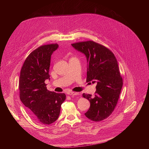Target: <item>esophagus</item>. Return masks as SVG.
<instances>
[{
    "label": "esophagus",
    "instance_id": "34e87169",
    "mask_svg": "<svg viewBox=\"0 0 149 149\" xmlns=\"http://www.w3.org/2000/svg\"><path fill=\"white\" fill-rule=\"evenodd\" d=\"M67 94L70 95H72L73 96V95H77L78 94V93H74V92H68Z\"/></svg>",
    "mask_w": 149,
    "mask_h": 149
}]
</instances>
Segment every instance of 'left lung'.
Returning <instances> with one entry per match:
<instances>
[{"label": "left lung", "instance_id": "8db88e82", "mask_svg": "<svg viewBox=\"0 0 149 149\" xmlns=\"http://www.w3.org/2000/svg\"><path fill=\"white\" fill-rule=\"evenodd\" d=\"M71 45L87 57L88 66L86 81L97 84L94 95L82 94L90 102V107L85 115L92 121H102L113 112L123 87V78L116 58L109 48L93 40Z\"/></svg>", "mask_w": 149, "mask_h": 149}]
</instances>
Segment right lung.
I'll list each match as a JSON object with an SVG mask.
<instances>
[{"label": "right lung", "instance_id": "right-lung-1", "mask_svg": "<svg viewBox=\"0 0 149 149\" xmlns=\"http://www.w3.org/2000/svg\"><path fill=\"white\" fill-rule=\"evenodd\" d=\"M58 47L57 44L40 46L25 59L20 71L19 82V97L29 115L38 123L51 124L58 118L64 93L47 90L45 81L49 75L51 56Z\"/></svg>", "mask_w": 149, "mask_h": 149}]
</instances>
